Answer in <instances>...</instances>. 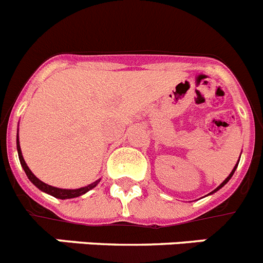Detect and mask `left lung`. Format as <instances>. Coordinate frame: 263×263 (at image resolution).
Returning a JSON list of instances; mask_svg holds the SVG:
<instances>
[{
    "label": "left lung",
    "instance_id": "left-lung-1",
    "mask_svg": "<svg viewBox=\"0 0 263 263\" xmlns=\"http://www.w3.org/2000/svg\"><path fill=\"white\" fill-rule=\"evenodd\" d=\"M238 161H240V160H238ZM237 165H238V163H237V164H236V165H235V168H233V170H232V172H231V173H230V176H228L227 179H226V180H224V181L221 182V184H220V185H219V186H218V187H216V189H215V190H213V192H211V193H210V194H213V193L218 192V190H219V189H220V187H223V186H224V185H226V184H227V182H228V181H230V180H231V177H232V176H233V173H235L236 168H237Z\"/></svg>",
    "mask_w": 263,
    "mask_h": 263
}]
</instances>
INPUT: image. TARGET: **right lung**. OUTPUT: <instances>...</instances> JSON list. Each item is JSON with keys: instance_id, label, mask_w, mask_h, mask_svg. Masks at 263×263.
Masks as SVG:
<instances>
[{"instance_id": "right-lung-1", "label": "right lung", "mask_w": 263, "mask_h": 263, "mask_svg": "<svg viewBox=\"0 0 263 263\" xmlns=\"http://www.w3.org/2000/svg\"><path fill=\"white\" fill-rule=\"evenodd\" d=\"M16 150H18V156H19V160H21L22 167H23V170H25L26 175H27V177L30 179V181L32 182L36 187H39V189L42 190V192L48 193V194H50V196H53V197H56V198H60V199L76 198V197H79V196H82V194H84V193H87L88 190L93 189V187L99 184V181H100V180H96V181L92 182V184L87 185V186H84V187H79V189H60V187L50 186V185L40 181V180H39L37 177H36V176L31 172L30 168L27 167L25 159H23V155H22L18 137H16Z\"/></svg>"}]
</instances>
